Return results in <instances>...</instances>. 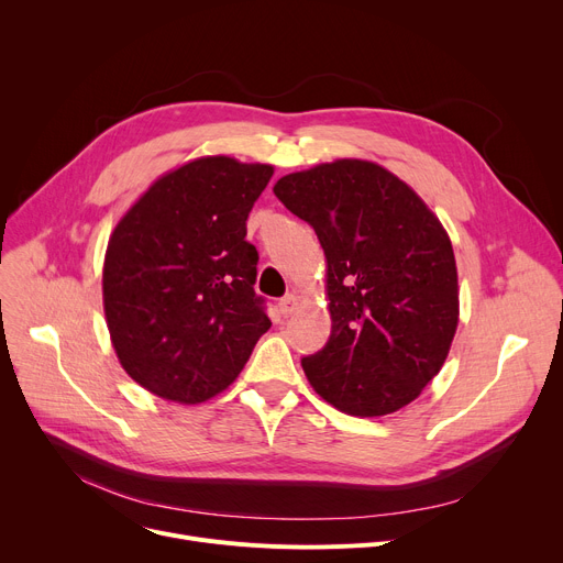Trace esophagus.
<instances>
[{
  "label": "esophagus",
  "mask_w": 563,
  "mask_h": 563,
  "mask_svg": "<svg viewBox=\"0 0 563 563\" xmlns=\"http://www.w3.org/2000/svg\"><path fill=\"white\" fill-rule=\"evenodd\" d=\"M278 308H280V314H283V317H291L294 312L299 310V297H297V294H287V297L280 299Z\"/></svg>",
  "instance_id": "34e87169"
}]
</instances>
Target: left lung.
Masks as SVG:
<instances>
[{"mask_svg": "<svg viewBox=\"0 0 563 563\" xmlns=\"http://www.w3.org/2000/svg\"><path fill=\"white\" fill-rule=\"evenodd\" d=\"M274 194L327 255L331 338L301 361L314 393L346 416L380 418L418 399L459 327L448 230L388 168L335 159L283 175Z\"/></svg>", "mask_w": 563, "mask_h": 563, "instance_id": "1", "label": "left lung"}]
</instances>
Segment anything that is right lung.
<instances>
[{
  "mask_svg": "<svg viewBox=\"0 0 563 563\" xmlns=\"http://www.w3.org/2000/svg\"><path fill=\"white\" fill-rule=\"evenodd\" d=\"M272 175V164L198 157L157 177L115 223L102 266L107 329L147 393L185 406L217 397L269 331L246 219Z\"/></svg>",
  "mask_w": 563,
  "mask_h": 563,
  "instance_id": "right-lung-1",
  "label": "right lung"
}]
</instances>
